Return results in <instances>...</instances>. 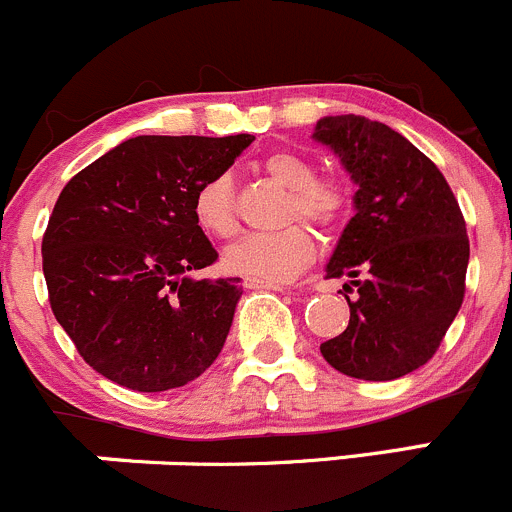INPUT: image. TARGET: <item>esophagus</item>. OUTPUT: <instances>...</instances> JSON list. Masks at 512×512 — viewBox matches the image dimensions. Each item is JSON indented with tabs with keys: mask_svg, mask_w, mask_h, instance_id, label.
Segmentation results:
<instances>
[{
	"mask_svg": "<svg viewBox=\"0 0 512 512\" xmlns=\"http://www.w3.org/2000/svg\"><path fill=\"white\" fill-rule=\"evenodd\" d=\"M246 288H271V291H283V283L276 281H263V278H244Z\"/></svg>",
	"mask_w": 512,
	"mask_h": 512,
	"instance_id": "obj_1",
	"label": "esophagus"
}]
</instances>
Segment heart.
I'll use <instances>...</instances> for the list:
<instances>
[{
  "instance_id": "1",
  "label": "heart",
  "mask_w": 512,
  "mask_h": 512,
  "mask_svg": "<svg viewBox=\"0 0 512 512\" xmlns=\"http://www.w3.org/2000/svg\"><path fill=\"white\" fill-rule=\"evenodd\" d=\"M263 171L288 189L283 221L306 219L321 231H336L351 211V189L338 176H321L316 161L301 151H273L263 159ZM194 221L211 239H229L236 231L234 181L229 174H214L194 194ZM316 256V239L303 224H288L276 231H256L231 244L224 263L231 273L263 281H283L306 268Z\"/></svg>"
}]
</instances>
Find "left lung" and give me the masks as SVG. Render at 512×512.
I'll return each instance as SVG.
<instances>
[{
	"instance_id": "1",
	"label": "left lung",
	"mask_w": 512,
	"mask_h": 512,
	"mask_svg": "<svg viewBox=\"0 0 512 512\" xmlns=\"http://www.w3.org/2000/svg\"><path fill=\"white\" fill-rule=\"evenodd\" d=\"M313 136L358 184L356 216L326 266L358 296H346L351 321L321 353L351 378L393 381L428 363L458 316L470 258L463 211L438 166L391 126L326 116Z\"/></svg>"
}]
</instances>
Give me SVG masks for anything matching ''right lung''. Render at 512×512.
<instances>
[{
    "label": "right lung",
    "mask_w": 512,
    "mask_h": 512,
    "mask_svg": "<svg viewBox=\"0 0 512 512\" xmlns=\"http://www.w3.org/2000/svg\"><path fill=\"white\" fill-rule=\"evenodd\" d=\"M251 134L134 136L69 179L42 239L49 306L109 381L159 393L199 378L224 348L239 281H194L216 263L194 194Z\"/></svg>",
    "instance_id": "right-lung-1"
}]
</instances>
